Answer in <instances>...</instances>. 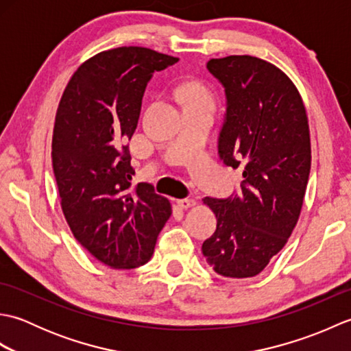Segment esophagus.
<instances>
[{
  "mask_svg": "<svg viewBox=\"0 0 351 351\" xmlns=\"http://www.w3.org/2000/svg\"><path fill=\"white\" fill-rule=\"evenodd\" d=\"M178 202V205H180L181 208H184V210H187V208H191V206H195V205H197V202L195 199H180V200H176Z\"/></svg>",
  "mask_w": 351,
  "mask_h": 351,
  "instance_id": "obj_1",
  "label": "esophagus"
}]
</instances>
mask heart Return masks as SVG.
<instances>
[{
  "label": "heart",
  "instance_id": "1",
  "mask_svg": "<svg viewBox=\"0 0 351 351\" xmlns=\"http://www.w3.org/2000/svg\"><path fill=\"white\" fill-rule=\"evenodd\" d=\"M187 96H189V104H208V106H211L213 104V96L210 90L205 87L191 88Z\"/></svg>",
  "mask_w": 351,
  "mask_h": 351
}]
</instances>
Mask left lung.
<instances>
[{
	"label": "left lung",
	"instance_id": "left-lung-1",
	"mask_svg": "<svg viewBox=\"0 0 351 351\" xmlns=\"http://www.w3.org/2000/svg\"><path fill=\"white\" fill-rule=\"evenodd\" d=\"M206 68L228 99L220 156L226 166L243 167L244 180L234 197L204 199L217 229L202 252L220 276L253 278L283 249L300 217L311 170L308 116L295 84L270 62L228 56Z\"/></svg>",
	"mask_w": 351,
	"mask_h": 351
}]
</instances>
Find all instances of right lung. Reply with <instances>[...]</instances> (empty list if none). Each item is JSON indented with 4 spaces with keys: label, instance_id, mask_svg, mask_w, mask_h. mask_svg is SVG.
<instances>
[{
    "label": "right lung",
    "instance_id": "add662e5",
    "mask_svg": "<svg viewBox=\"0 0 351 351\" xmlns=\"http://www.w3.org/2000/svg\"><path fill=\"white\" fill-rule=\"evenodd\" d=\"M180 58L143 47L98 52L73 73L52 131V169L64 219L88 253L116 270L151 259L171 215L151 184L131 187L130 147L154 72Z\"/></svg>",
    "mask_w": 351,
    "mask_h": 351
}]
</instances>
